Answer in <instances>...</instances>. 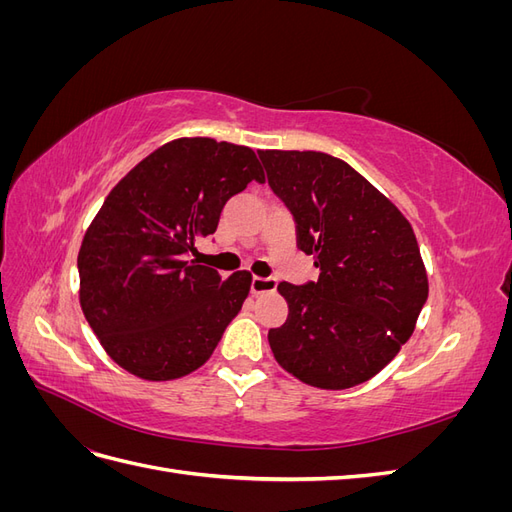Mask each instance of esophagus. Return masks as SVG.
<instances>
[{"label": "esophagus", "mask_w": 512, "mask_h": 512, "mask_svg": "<svg viewBox=\"0 0 512 512\" xmlns=\"http://www.w3.org/2000/svg\"><path fill=\"white\" fill-rule=\"evenodd\" d=\"M277 288V280L275 277H254L252 280V294L258 297V294H265V292H273Z\"/></svg>", "instance_id": "34e87169"}]
</instances>
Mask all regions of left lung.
I'll return each instance as SVG.
<instances>
[{
    "instance_id": "left-lung-1",
    "label": "left lung",
    "mask_w": 512,
    "mask_h": 512,
    "mask_svg": "<svg viewBox=\"0 0 512 512\" xmlns=\"http://www.w3.org/2000/svg\"><path fill=\"white\" fill-rule=\"evenodd\" d=\"M273 194L314 256L318 282L277 286L288 318L269 331L275 361L327 391L374 378L404 346L427 301L410 222L344 160L320 151H258Z\"/></svg>"
}]
</instances>
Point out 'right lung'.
I'll return each mask as SVG.
<instances>
[{"label":"right lung","mask_w":512,"mask_h":512,"mask_svg":"<svg viewBox=\"0 0 512 512\" xmlns=\"http://www.w3.org/2000/svg\"><path fill=\"white\" fill-rule=\"evenodd\" d=\"M265 181L250 147L177 138L138 162L89 224L79 252L81 307L111 359L130 374L175 380L205 365L250 294L188 260L218 228L228 198Z\"/></svg>","instance_id":"right-lung-1"}]
</instances>
